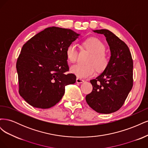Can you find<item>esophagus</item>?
I'll use <instances>...</instances> for the list:
<instances>
[{
	"mask_svg": "<svg viewBox=\"0 0 148 148\" xmlns=\"http://www.w3.org/2000/svg\"><path fill=\"white\" fill-rule=\"evenodd\" d=\"M76 82H77V83H82L84 82V80L79 78H77V79H76Z\"/></svg>",
	"mask_w": 148,
	"mask_h": 148,
	"instance_id": "34e87169",
	"label": "esophagus"
}]
</instances>
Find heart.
I'll return each instance as SVG.
<instances>
[{"instance_id":"heart-1","label":"heart","mask_w":148,"mask_h":148,"mask_svg":"<svg viewBox=\"0 0 148 148\" xmlns=\"http://www.w3.org/2000/svg\"><path fill=\"white\" fill-rule=\"evenodd\" d=\"M85 49L91 55L89 57L87 65L77 64L71 67V72L77 75L78 78H86L91 77L95 73V69L98 71L105 70L109 62V57L104 52L106 47L99 39L89 38L83 42ZM66 56L67 59L71 63L77 62L78 51L75 44H71L66 48Z\"/></svg>"}]
</instances>
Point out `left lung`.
<instances>
[{"label":"left lung","instance_id":"left-lung-1","mask_svg":"<svg viewBox=\"0 0 148 148\" xmlns=\"http://www.w3.org/2000/svg\"><path fill=\"white\" fill-rule=\"evenodd\" d=\"M93 31L105 36L111 56L104 71L90 80L92 91L86 95V101L97 112L110 114L122 107L133 87V59L127 44L111 31Z\"/></svg>","mask_w":148,"mask_h":148}]
</instances>
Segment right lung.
Wrapping results in <instances>:
<instances>
[{"mask_svg": "<svg viewBox=\"0 0 148 148\" xmlns=\"http://www.w3.org/2000/svg\"><path fill=\"white\" fill-rule=\"evenodd\" d=\"M79 36L71 29L52 26L22 47L16 65L19 94L29 105L51 108L61 100L65 86L76 82V76L66 73V50Z\"/></svg>", "mask_w": 148, "mask_h": 148, "instance_id": "add662e5", "label": "right lung"}]
</instances>
